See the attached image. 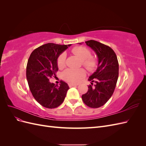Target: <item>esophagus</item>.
<instances>
[{
  "label": "esophagus",
  "mask_w": 146,
  "mask_h": 146,
  "mask_svg": "<svg viewBox=\"0 0 146 146\" xmlns=\"http://www.w3.org/2000/svg\"><path fill=\"white\" fill-rule=\"evenodd\" d=\"M68 85L69 87H73V86H78V84H73V83H69Z\"/></svg>",
  "instance_id": "obj_1"
}]
</instances>
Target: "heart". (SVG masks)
<instances>
[{"label":"heart","mask_w":146,"mask_h":146,"mask_svg":"<svg viewBox=\"0 0 146 146\" xmlns=\"http://www.w3.org/2000/svg\"><path fill=\"white\" fill-rule=\"evenodd\" d=\"M72 52L82 60L83 66L89 70H92L97 66V60L91 56V52L88 48L83 46H76L72 49ZM66 55L64 53L60 54L57 58V66L58 68H63L66 64ZM86 72L83 69H75L69 68L63 72V77L65 80L70 83H77L85 76Z\"/></svg>","instance_id":"1"}]
</instances>
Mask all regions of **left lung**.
Masks as SVG:
<instances>
[{
  "mask_svg": "<svg viewBox=\"0 0 146 146\" xmlns=\"http://www.w3.org/2000/svg\"><path fill=\"white\" fill-rule=\"evenodd\" d=\"M85 42L96 52L99 63L96 71L88 78L91 85L82 98L88 107L97 108L107 103L113 94L119 76V63L115 52L110 47L94 40Z\"/></svg>",
  "mask_w": 146,
  "mask_h": 146,
  "instance_id": "obj_1",
  "label": "left lung"
}]
</instances>
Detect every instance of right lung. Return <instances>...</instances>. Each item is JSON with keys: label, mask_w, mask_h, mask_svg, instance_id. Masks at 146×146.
Segmentation results:
<instances>
[{"label": "right lung", "mask_w": 146, "mask_h": 146, "mask_svg": "<svg viewBox=\"0 0 146 146\" xmlns=\"http://www.w3.org/2000/svg\"><path fill=\"white\" fill-rule=\"evenodd\" d=\"M70 46L47 43L35 48L28 60L26 77L30 90L35 99L46 108L58 107L69 89L66 82L61 80L59 86L55 85L49 79L56 77L57 58Z\"/></svg>", "instance_id": "right-lung-1"}]
</instances>
